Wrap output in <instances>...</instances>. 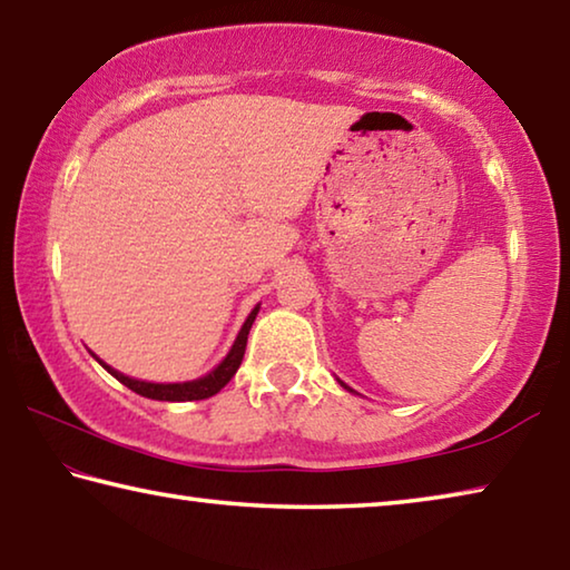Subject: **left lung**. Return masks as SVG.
<instances>
[{
	"label": "left lung",
	"mask_w": 570,
	"mask_h": 570,
	"mask_svg": "<svg viewBox=\"0 0 570 570\" xmlns=\"http://www.w3.org/2000/svg\"><path fill=\"white\" fill-rule=\"evenodd\" d=\"M342 387H346V384H344V382H342ZM346 390H350V387H346ZM350 392H354V390H350Z\"/></svg>",
	"instance_id": "8db88e82"
}]
</instances>
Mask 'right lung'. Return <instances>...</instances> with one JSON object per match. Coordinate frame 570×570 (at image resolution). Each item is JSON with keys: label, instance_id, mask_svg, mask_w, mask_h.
<instances>
[{"label": "right lung", "instance_id": "add662e5", "mask_svg": "<svg viewBox=\"0 0 570 570\" xmlns=\"http://www.w3.org/2000/svg\"><path fill=\"white\" fill-rule=\"evenodd\" d=\"M258 314V306H254V312L248 314V320L240 326V332L236 336L234 346H230V352L226 354V360L220 362L214 372H208L206 377L200 380H193V382H176V384H156V382H140V380H132V377H125L118 370H112L105 362H100L105 370H108L115 380L122 382L125 387L132 390L135 394H140V397H148V400H160V402H190V400H206V397H214L216 392H220L234 377L236 370L240 366V360H244V352H246V342H248V332H250V324H254Z\"/></svg>", "mask_w": 570, "mask_h": 570}]
</instances>
